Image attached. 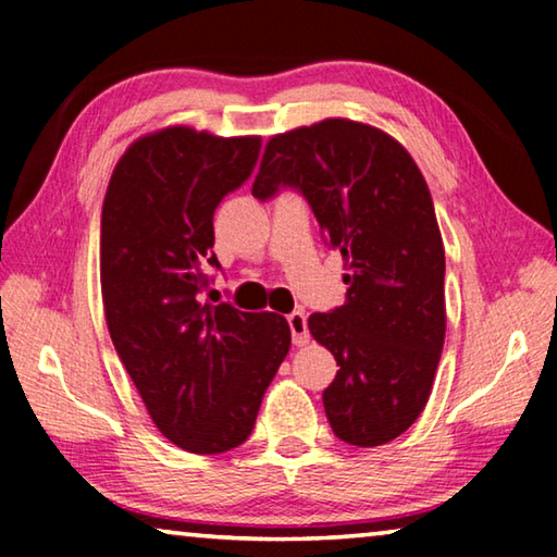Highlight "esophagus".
I'll return each instance as SVG.
<instances>
[{
    "label": "esophagus",
    "mask_w": 557,
    "mask_h": 557,
    "mask_svg": "<svg viewBox=\"0 0 557 557\" xmlns=\"http://www.w3.org/2000/svg\"><path fill=\"white\" fill-rule=\"evenodd\" d=\"M287 324H289V332H292V344L307 346L309 344V329H307L305 312L287 314Z\"/></svg>",
    "instance_id": "34e87169"
}]
</instances>
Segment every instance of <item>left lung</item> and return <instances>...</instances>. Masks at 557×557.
Wrapping results in <instances>:
<instances>
[{
    "label": "left lung",
    "mask_w": 557,
    "mask_h": 557,
    "mask_svg": "<svg viewBox=\"0 0 557 557\" xmlns=\"http://www.w3.org/2000/svg\"><path fill=\"white\" fill-rule=\"evenodd\" d=\"M297 188L342 252L346 301L309 317L336 358L324 410L338 440L379 447L425 410L445 344V245L418 164L363 122L329 117L275 135L252 196Z\"/></svg>",
    "instance_id": "left-lung-1"
}]
</instances>
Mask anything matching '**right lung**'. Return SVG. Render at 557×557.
Returning a JSON list of instances; mask_svg holds the SVG:
<instances>
[{"label": "right lung", "mask_w": 557, "mask_h": 557, "mask_svg": "<svg viewBox=\"0 0 557 557\" xmlns=\"http://www.w3.org/2000/svg\"><path fill=\"white\" fill-rule=\"evenodd\" d=\"M260 137L166 127L139 137L110 176L100 285L115 351L159 432L194 455L243 445L289 351L285 317L209 305L221 268L213 213L248 182Z\"/></svg>", "instance_id": "right-lung-1"}]
</instances>
